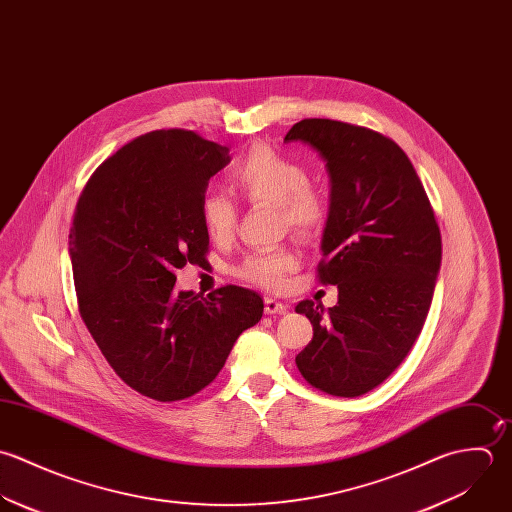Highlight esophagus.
Segmentation results:
<instances>
[{"label":"esophagus","instance_id":"34e87169","mask_svg":"<svg viewBox=\"0 0 512 512\" xmlns=\"http://www.w3.org/2000/svg\"><path fill=\"white\" fill-rule=\"evenodd\" d=\"M264 312H266L268 316L286 314V312H288V306L282 304V302H278V300H274V298H266V300H264Z\"/></svg>","mask_w":512,"mask_h":512}]
</instances>
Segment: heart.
I'll return each mask as SVG.
<instances>
[{
    "label": "heart",
    "instance_id": "obj_1",
    "mask_svg": "<svg viewBox=\"0 0 512 512\" xmlns=\"http://www.w3.org/2000/svg\"><path fill=\"white\" fill-rule=\"evenodd\" d=\"M228 186L250 204H276L280 222L300 238H316L328 224L330 202L326 190L308 176V169L270 145L258 143L232 167ZM202 224L212 240H228L236 228V204L222 194H208L200 204ZM298 268V254L280 246L244 256L234 274L258 288L280 290L286 276Z\"/></svg>",
    "mask_w": 512,
    "mask_h": 512
}]
</instances>
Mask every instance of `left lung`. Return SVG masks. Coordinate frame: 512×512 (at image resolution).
<instances>
[{
    "instance_id": "left-lung-1",
    "label": "left lung",
    "mask_w": 512,
    "mask_h": 512,
    "mask_svg": "<svg viewBox=\"0 0 512 512\" xmlns=\"http://www.w3.org/2000/svg\"><path fill=\"white\" fill-rule=\"evenodd\" d=\"M314 147L332 180L318 282L338 286V304L296 306L314 338L296 355L304 379L330 395L357 397L383 383L411 351L431 308L441 266V230L401 147L332 119H304L286 139Z\"/></svg>"
}]
</instances>
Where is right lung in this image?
I'll use <instances>...</instances> for the list:
<instances>
[{"label":"right lung","mask_w":512,"mask_h":512,"mask_svg":"<svg viewBox=\"0 0 512 512\" xmlns=\"http://www.w3.org/2000/svg\"><path fill=\"white\" fill-rule=\"evenodd\" d=\"M228 163V147L192 131H153L101 163L75 206L69 252L81 320L113 371L155 401L210 385L264 312L240 286L206 298L174 292L178 268L208 264L200 204Z\"/></svg>","instance_id":"right-lung-1"}]
</instances>
